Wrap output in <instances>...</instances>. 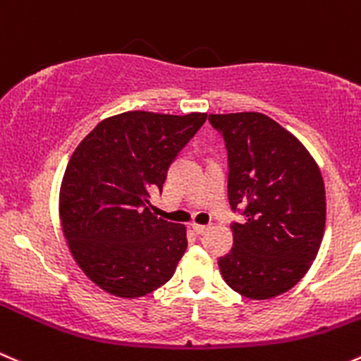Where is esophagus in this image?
Wrapping results in <instances>:
<instances>
[{
	"label": "esophagus",
	"instance_id": "1",
	"mask_svg": "<svg viewBox=\"0 0 361 361\" xmlns=\"http://www.w3.org/2000/svg\"><path fill=\"white\" fill-rule=\"evenodd\" d=\"M191 226H193V230H195V232H197L198 235L205 234V232H207V230H209L207 225H198V223H191Z\"/></svg>",
	"mask_w": 361,
	"mask_h": 361
}]
</instances>
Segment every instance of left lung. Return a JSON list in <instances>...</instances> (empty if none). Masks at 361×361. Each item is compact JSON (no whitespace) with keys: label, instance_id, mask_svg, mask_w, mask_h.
Returning a JSON list of instances; mask_svg holds the SVG:
<instances>
[{"label":"left lung","instance_id":"obj_1","mask_svg":"<svg viewBox=\"0 0 361 361\" xmlns=\"http://www.w3.org/2000/svg\"><path fill=\"white\" fill-rule=\"evenodd\" d=\"M228 152L234 246L218 260L226 286L250 300L293 289L317 257L326 225L321 170L303 143L255 111L209 115Z\"/></svg>","mask_w":361,"mask_h":361}]
</instances>
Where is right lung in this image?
I'll use <instances>...</instances> for the list:
<instances>
[{
	"label": "right lung",
	"mask_w": 361,
	"mask_h": 361,
	"mask_svg": "<svg viewBox=\"0 0 361 361\" xmlns=\"http://www.w3.org/2000/svg\"><path fill=\"white\" fill-rule=\"evenodd\" d=\"M205 120V113H120L72 154L60 188L61 228L78 266L106 293L140 298L173 276L186 226L157 218L149 198Z\"/></svg>",
	"instance_id": "1"
}]
</instances>
